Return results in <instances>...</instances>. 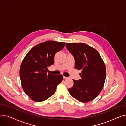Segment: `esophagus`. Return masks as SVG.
<instances>
[{
    "instance_id": "obj_1",
    "label": "esophagus",
    "mask_w": 126,
    "mask_h": 126,
    "mask_svg": "<svg viewBox=\"0 0 126 126\" xmlns=\"http://www.w3.org/2000/svg\"><path fill=\"white\" fill-rule=\"evenodd\" d=\"M63 78H64V79H68V77H65V76H64V77H63Z\"/></svg>"
}]
</instances>
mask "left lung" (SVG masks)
I'll use <instances>...</instances> for the list:
<instances>
[{"label":"left lung","instance_id":"8db88e82","mask_svg":"<svg viewBox=\"0 0 126 126\" xmlns=\"http://www.w3.org/2000/svg\"><path fill=\"white\" fill-rule=\"evenodd\" d=\"M67 49L74 56L75 68L81 70V79L73 80L74 85L69 88L70 95L81 102L92 101L100 94L106 77L105 64L98 52L84 43H68Z\"/></svg>","mask_w":126,"mask_h":126}]
</instances>
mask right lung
Masks as SVG:
<instances>
[{"label": "right lung", "instance_id": "add662e5", "mask_svg": "<svg viewBox=\"0 0 126 126\" xmlns=\"http://www.w3.org/2000/svg\"><path fill=\"white\" fill-rule=\"evenodd\" d=\"M65 42L46 41L32 47L24 57L20 68V78L25 93L32 101L40 102L55 94L63 80L62 75L47 74L54 64V57Z\"/></svg>", "mask_w": 126, "mask_h": 126}]
</instances>
